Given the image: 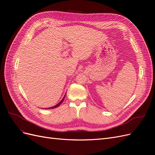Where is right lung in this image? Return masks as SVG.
Segmentation results:
<instances>
[{"instance_id": "obj_1", "label": "right lung", "mask_w": 155, "mask_h": 155, "mask_svg": "<svg viewBox=\"0 0 155 155\" xmlns=\"http://www.w3.org/2000/svg\"><path fill=\"white\" fill-rule=\"evenodd\" d=\"M65 95H66V94H65ZM65 95H64V96L63 97V100H61V101L59 103V104H57V105H55V106H54V107H49V108H48V109H54V108H56V107H59L61 104H62V102L63 101V100H64V97H65Z\"/></svg>"}]
</instances>
